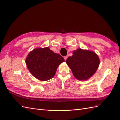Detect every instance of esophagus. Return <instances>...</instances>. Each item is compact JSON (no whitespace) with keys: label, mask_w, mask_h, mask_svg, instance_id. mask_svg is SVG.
I'll list each match as a JSON object with an SVG mask.
<instances>
[{"label":"esophagus","mask_w":120,"mask_h":120,"mask_svg":"<svg viewBox=\"0 0 120 120\" xmlns=\"http://www.w3.org/2000/svg\"><path fill=\"white\" fill-rule=\"evenodd\" d=\"M67 58H68V56H65V57H64V58L65 60H66V59H67Z\"/></svg>","instance_id":"34e87169"}]
</instances>
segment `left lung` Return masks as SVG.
Instances as JSON below:
<instances>
[{
    "instance_id": "8db88e82",
    "label": "left lung",
    "mask_w": 120,
    "mask_h": 120,
    "mask_svg": "<svg viewBox=\"0 0 120 120\" xmlns=\"http://www.w3.org/2000/svg\"><path fill=\"white\" fill-rule=\"evenodd\" d=\"M66 62L76 79L86 80L97 70L100 60L95 52L79 48L73 51V55L69 57Z\"/></svg>"
}]
</instances>
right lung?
<instances>
[{
  "label": "right lung",
  "mask_w": 120,
  "mask_h": 120,
  "mask_svg": "<svg viewBox=\"0 0 120 120\" xmlns=\"http://www.w3.org/2000/svg\"><path fill=\"white\" fill-rule=\"evenodd\" d=\"M59 54L48 47L36 48L30 52L26 59L29 71L37 79L47 81L54 77L59 65L64 62Z\"/></svg>",
  "instance_id": "obj_1"
}]
</instances>
